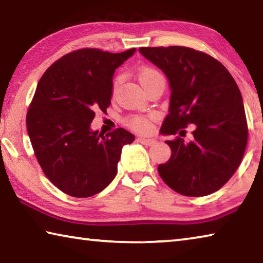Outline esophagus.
Masks as SVG:
<instances>
[{
	"label": "esophagus",
	"instance_id": "34e87169",
	"mask_svg": "<svg viewBox=\"0 0 263 263\" xmlns=\"http://www.w3.org/2000/svg\"><path fill=\"white\" fill-rule=\"evenodd\" d=\"M138 141L139 142H141V144H144V145H152V144H154L155 142V140L154 139H152V138H145V137H140V138H138Z\"/></svg>",
	"mask_w": 263,
	"mask_h": 263
}]
</instances>
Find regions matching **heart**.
<instances>
[{"mask_svg": "<svg viewBox=\"0 0 263 263\" xmlns=\"http://www.w3.org/2000/svg\"><path fill=\"white\" fill-rule=\"evenodd\" d=\"M138 81L140 82L142 88L146 89L148 88L151 84H153L158 81H163V77L161 73L159 72L158 69H155L153 67H149V66H144V67L139 68L138 70ZM119 78H116L114 81V89L116 88L118 83ZM126 124L130 127H132L133 130L137 131H148L151 128V123L146 117H142V116H132V117L126 119Z\"/></svg>", "mask_w": 263, "mask_h": 263, "instance_id": "1", "label": "heart"}]
</instances>
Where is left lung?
Listing matches in <instances>:
<instances>
[{"mask_svg": "<svg viewBox=\"0 0 263 263\" xmlns=\"http://www.w3.org/2000/svg\"><path fill=\"white\" fill-rule=\"evenodd\" d=\"M146 59L166 74L169 114L160 132L193 138L167 140L171 159L158 172L168 186L191 197L219 190L237 171L247 145L242 96L230 72L215 58L184 46L140 47Z\"/></svg>", "mask_w": 263, "mask_h": 263, "instance_id": "obj_1", "label": "left lung"}]
</instances>
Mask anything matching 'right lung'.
Returning <instances> with one entry per match:
<instances>
[{"mask_svg": "<svg viewBox=\"0 0 263 263\" xmlns=\"http://www.w3.org/2000/svg\"><path fill=\"white\" fill-rule=\"evenodd\" d=\"M135 52L81 48L39 80L26 127L44 174L62 193L79 198L101 193L117 174L123 146L135 140L122 127L105 137L90 128L95 111L111 103L115 70Z\"/></svg>", "mask_w": 263, "mask_h": 263, "instance_id": "right-lung-1", "label": "right lung"}]
</instances>
